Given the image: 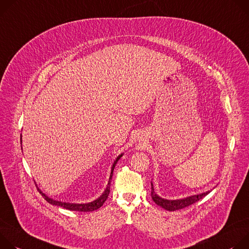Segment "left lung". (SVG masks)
Here are the masks:
<instances>
[{
  "instance_id": "1",
  "label": "left lung",
  "mask_w": 249,
  "mask_h": 249,
  "mask_svg": "<svg viewBox=\"0 0 249 249\" xmlns=\"http://www.w3.org/2000/svg\"><path fill=\"white\" fill-rule=\"evenodd\" d=\"M211 191H207L205 193H201V194H197V195H193V196H189L183 199H177V200H168V199H164L161 198L160 196H158L155 191H154V187H153V183L151 182V197L152 200L155 202L156 205L160 206L161 208L167 210V211H177L180 209H184L192 204H194L196 202H198L199 200L203 199L205 196H207Z\"/></svg>"
}]
</instances>
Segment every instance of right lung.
Returning a JSON list of instances; mask_svg holds the SVG:
<instances>
[{"instance_id":"right-lung-1","label":"right lung","mask_w":249,"mask_h":249,"mask_svg":"<svg viewBox=\"0 0 249 249\" xmlns=\"http://www.w3.org/2000/svg\"><path fill=\"white\" fill-rule=\"evenodd\" d=\"M21 140V139H20ZM21 142V141H20ZM124 155V153L120 154L116 160L114 161L113 163V166H112V169H110V174H109V178H108V182H107V185L105 189V191L103 192V194L96 200L90 202V203H84V204H75V203H66V202H61V201H56V200H53L52 198H49L48 196H46L44 193L39 189L37 188L38 192L40 193V194L42 195V197L51 205H54V206H58V207H62L66 210H70V211H77V212H93V211H96L98 209H100L103 204L107 201V197H108V194H109V187H110V180H112V177H113V172H114V169L116 167V164L117 162L120 160V158Z\"/></svg>"}]
</instances>
